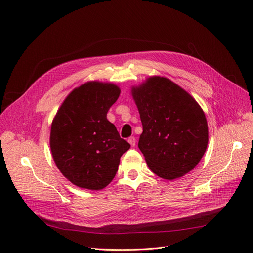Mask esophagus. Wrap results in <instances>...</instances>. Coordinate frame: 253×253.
Wrapping results in <instances>:
<instances>
[{
    "instance_id": "1",
    "label": "esophagus",
    "mask_w": 253,
    "mask_h": 253,
    "mask_svg": "<svg viewBox=\"0 0 253 253\" xmlns=\"http://www.w3.org/2000/svg\"><path fill=\"white\" fill-rule=\"evenodd\" d=\"M127 141H128V143L132 145V147H135V143H136V139H135V137H129V138L127 139Z\"/></svg>"
}]
</instances>
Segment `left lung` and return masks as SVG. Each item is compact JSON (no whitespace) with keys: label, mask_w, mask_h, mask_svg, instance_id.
<instances>
[{"label":"left lung","mask_w":253,"mask_h":253,"mask_svg":"<svg viewBox=\"0 0 253 253\" xmlns=\"http://www.w3.org/2000/svg\"><path fill=\"white\" fill-rule=\"evenodd\" d=\"M131 95L142 124L138 148L150 170L167 180L192 171L209 141L201 105L187 90L160 76L133 85Z\"/></svg>","instance_id":"obj_1"}]
</instances>
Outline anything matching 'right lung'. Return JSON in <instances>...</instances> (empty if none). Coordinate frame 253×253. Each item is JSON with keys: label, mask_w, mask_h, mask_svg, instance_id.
I'll return each instance as SVG.
<instances>
[{"label": "right lung", "mask_w": 253, "mask_h": 253, "mask_svg": "<svg viewBox=\"0 0 253 253\" xmlns=\"http://www.w3.org/2000/svg\"><path fill=\"white\" fill-rule=\"evenodd\" d=\"M120 95L112 82L87 81L74 88L51 122L49 145L59 171L73 185L99 191L114 179L131 145L106 118Z\"/></svg>", "instance_id": "add662e5"}]
</instances>
